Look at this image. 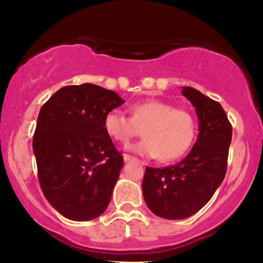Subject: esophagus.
I'll use <instances>...</instances> for the list:
<instances>
[{"mask_svg":"<svg viewBox=\"0 0 263 263\" xmlns=\"http://www.w3.org/2000/svg\"><path fill=\"white\" fill-rule=\"evenodd\" d=\"M123 157H124V161H125V162L132 161V160H137L135 157H132V155H130V154H124Z\"/></svg>","mask_w":263,"mask_h":263,"instance_id":"esophagus-1","label":"esophagus"}]
</instances>
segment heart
Masks as SVG:
<instances>
[{
    "mask_svg": "<svg viewBox=\"0 0 263 263\" xmlns=\"http://www.w3.org/2000/svg\"><path fill=\"white\" fill-rule=\"evenodd\" d=\"M132 117L111 110L104 117V130L114 140L126 145L132 138H144L127 149L145 157L172 161L190 147L196 133L194 116L184 109L160 100H146L131 105Z\"/></svg>",
    "mask_w": 263,
    "mask_h": 263,
    "instance_id": "heart-1",
    "label": "heart"
}]
</instances>
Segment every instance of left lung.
<instances>
[{
    "label": "left lung",
    "mask_w": 263,
    "mask_h": 263,
    "mask_svg": "<svg viewBox=\"0 0 263 263\" xmlns=\"http://www.w3.org/2000/svg\"><path fill=\"white\" fill-rule=\"evenodd\" d=\"M182 95L197 115V140L174 166L146 167L141 185L149 210L164 219H184L210 201L225 177L232 140V126L218 102L191 87L182 88Z\"/></svg>",
    "instance_id": "8db88e82"
}]
</instances>
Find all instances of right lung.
Here are the masks:
<instances>
[{"instance_id":"obj_1","label":"right lung","mask_w":263,"mask_h":263,"mask_svg":"<svg viewBox=\"0 0 263 263\" xmlns=\"http://www.w3.org/2000/svg\"><path fill=\"white\" fill-rule=\"evenodd\" d=\"M122 104L115 91L83 83L59 89L39 111L32 142L39 183L67 219L91 220L109 205L124 159L104 117Z\"/></svg>"}]
</instances>
